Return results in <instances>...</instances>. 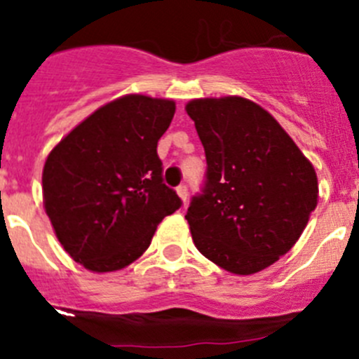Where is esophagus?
Segmentation results:
<instances>
[{"mask_svg":"<svg viewBox=\"0 0 359 359\" xmlns=\"http://www.w3.org/2000/svg\"><path fill=\"white\" fill-rule=\"evenodd\" d=\"M176 192H177V196H180V198H182V201H183V203H187V198H189V189H187L185 183H183V185L177 187Z\"/></svg>","mask_w":359,"mask_h":359,"instance_id":"1","label":"esophagus"}]
</instances>
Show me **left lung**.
Returning a JSON list of instances; mask_svg holds the SVG:
<instances>
[{"label": "left lung", "instance_id": "1", "mask_svg": "<svg viewBox=\"0 0 359 359\" xmlns=\"http://www.w3.org/2000/svg\"><path fill=\"white\" fill-rule=\"evenodd\" d=\"M205 147L207 172L185 219L196 248L236 275L286 255L309 221L318 180L280 123L243 97L187 104Z\"/></svg>", "mask_w": 359, "mask_h": 359}]
</instances>
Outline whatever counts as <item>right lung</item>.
Returning a JSON list of instances; mask_svg holds the SVG:
<instances>
[{"mask_svg": "<svg viewBox=\"0 0 359 359\" xmlns=\"http://www.w3.org/2000/svg\"><path fill=\"white\" fill-rule=\"evenodd\" d=\"M176 104L128 95L90 115L53 147L43 198L55 236L73 261L106 273L136 261L165 215L182 207L163 183L158 140Z\"/></svg>", "mask_w": 359, "mask_h": 359, "instance_id": "obj_1", "label": "right lung"}]
</instances>
